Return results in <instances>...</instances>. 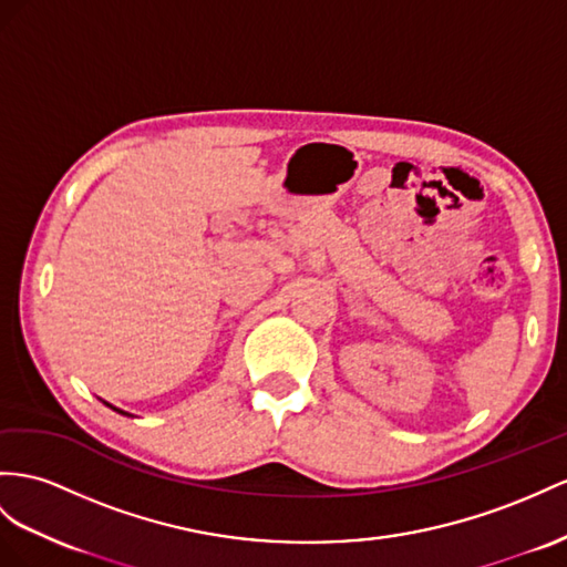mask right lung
Wrapping results in <instances>:
<instances>
[{"label": "right lung", "instance_id": "obj_1", "mask_svg": "<svg viewBox=\"0 0 567 567\" xmlns=\"http://www.w3.org/2000/svg\"><path fill=\"white\" fill-rule=\"evenodd\" d=\"M107 408H112V404H107ZM114 412H120V414H126V412H122V410H117V408H112Z\"/></svg>", "mask_w": 567, "mask_h": 567}]
</instances>
